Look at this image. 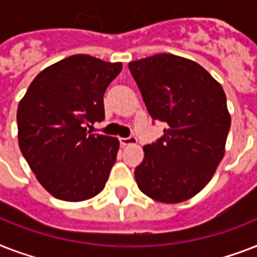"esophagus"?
<instances>
[{"label": "esophagus", "instance_id": "1", "mask_svg": "<svg viewBox=\"0 0 257 257\" xmlns=\"http://www.w3.org/2000/svg\"><path fill=\"white\" fill-rule=\"evenodd\" d=\"M120 143L121 145H135L137 144V139L135 136H129V137H120Z\"/></svg>", "mask_w": 257, "mask_h": 257}]
</instances>
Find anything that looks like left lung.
Wrapping results in <instances>:
<instances>
[{
    "mask_svg": "<svg viewBox=\"0 0 257 257\" xmlns=\"http://www.w3.org/2000/svg\"><path fill=\"white\" fill-rule=\"evenodd\" d=\"M128 66L151 117L167 124L164 136L143 148L137 185L160 203L185 201L211 181L225 153L231 114L224 89L197 62L175 54Z\"/></svg>",
    "mask_w": 257,
    "mask_h": 257,
    "instance_id": "8db88e82",
    "label": "left lung"
}]
</instances>
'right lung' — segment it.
Here are the masks:
<instances>
[{"label":"right lung","mask_w":257,"mask_h":257,"mask_svg":"<svg viewBox=\"0 0 257 257\" xmlns=\"http://www.w3.org/2000/svg\"><path fill=\"white\" fill-rule=\"evenodd\" d=\"M121 69V62L74 54L41 70L20 101L18 145L56 199L84 201L104 189L120 141L88 126L104 120V93Z\"/></svg>","instance_id":"right-lung-1"}]
</instances>
